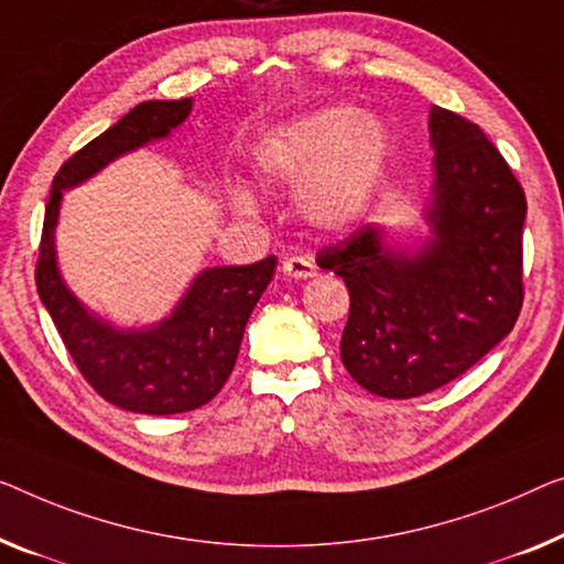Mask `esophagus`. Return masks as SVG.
Returning a JSON list of instances; mask_svg holds the SVG:
<instances>
[{
  "label": "esophagus",
  "instance_id": "esophagus-1",
  "mask_svg": "<svg viewBox=\"0 0 564 564\" xmlns=\"http://www.w3.org/2000/svg\"><path fill=\"white\" fill-rule=\"evenodd\" d=\"M283 273L289 275V279H314L316 275V263L306 256H293V258H285L283 260Z\"/></svg>",
  "mask_w": 564,
  "mask_h": 564
}]
</instances>
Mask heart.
Wrapping results in <instances>:
<instances>
[{
    "instance_id": "1",
    "label": "heart",
    "mask_w": 564,
    "mask_h": 564,
    "mask_svg": "<svg viewBox=\"0 0 564 564\" xmlns=\"http://www.w3.org/2000/svg\"><path fill=\"white\" fill-rule=\"evenodd\" d=\"M392 139L377 116L355 106H329L273 129L256 149V166L268 182L301 184L296 205L322 230H341L369 213L388 180ZM242 215L258 209L246 187L232 189Z\"/></svg>"
}]
</instances>
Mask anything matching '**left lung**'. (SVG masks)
Wrapping results in <instances>:
<instances>
[{
  "label": "left lung",
  "mask_w": 564,
  "mask_h": 564,
  "mask_svg": "<svg viewBox=\"0 0 564 564\" xmlns=\"http://www.w3.org/2000/svg\"><path fill=\"white\" fill-rule=\"evenodd\" d=\"M427 129L433 238L405 253L384 242L380 225H362L316 256L349 289L344 367L390 400L417 398L464 375L514 329L524 301L522 184L464 116L433 106Z\"/></svg>",
  "instance_id": "1"
}]
</instances>
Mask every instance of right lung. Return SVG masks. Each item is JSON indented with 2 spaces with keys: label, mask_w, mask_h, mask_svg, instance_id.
<instances>
[{
  "label": "right lung",
  "mask_w": 564,
  "mask_h": 564,
  "mask_svg": "<svg viewBox=\"0 0 564 564\" xmlns=\"http://www.w3.org/2000/svg\"><path fill=\"white\" fill-rule=\"evenodd\" d=\"M189 111L192 98L133 106L119 123L67 159L55 174L45 207L35 265L40 301L90 388L131 413H187L223 390L238 359L248 318L279 263L275 256H268L253 265L207 268L192 281L172 316L149 329H116L67 291L55 258L63 189L86 182L126 151L170 137Z\"/></svg>",
  "instance_id": "add662e5"
}]
</instances>
